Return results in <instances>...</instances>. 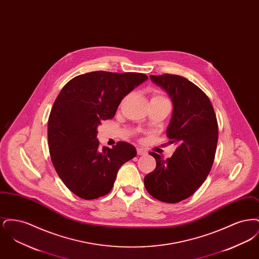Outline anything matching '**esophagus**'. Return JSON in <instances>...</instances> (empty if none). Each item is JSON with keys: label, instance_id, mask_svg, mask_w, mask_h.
I'll list each match as a JSON object with an SVG mask.
<instances>
[{"label": "esophagus", "instance_id": "esophagus-1", "mask_svg": "<svg viewBox=\"0 0 259 259\" xmlns=\"http://www.w3.org/2000/svg\"><path fill=\"white\" fill-rule=\"evenodd\" d=\"M137 153H138V155H146L148 152L144 148H137Z\"/></svg>", "mask_w": 259, "mask_h": 259}]
</instances>
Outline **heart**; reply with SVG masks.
Returning <instances> with one entry per match:
<instances>
[{
	"label": "heart",
	"instance_id": "obj_1",
	"mask_svg": "<svg viewBox=\"0 0 259 259\" xmlns=\"http://www.w3.org/2000/svg\"><path fill=\"white\" fill-rule=\"evenodd\" d=\"M164 97L161 95L160 93L159 92H157V91H155V92H153L152 93V96H151V100H163ZM150 100V101H151Z\"/></svg>",
	"mask_w": 259,
	"mask_h": 259
}]
</instances>
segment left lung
Here are the masks:
<instances>
[{"instance_id":"left-lung-1","label":"left lung","mask_w":259,"mask_h":259,"mask_svg":"<svg viewBox=\"0 0 259 259\" xmlns=\"http://www.w3.org/2000/svg\"><path fill=\"white\" fill-rule=\"evenodd\" d=\"M171 98L172 113L166 134L177 148L164 160L149 152L156 168L144 180L152 197L178 203L190 197L207 179L219 139V126L208 96L194 83L177 74L150 75Z\"/></svg>"}]
</instances>
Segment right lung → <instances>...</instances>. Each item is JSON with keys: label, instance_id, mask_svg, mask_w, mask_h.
<instances>
[{"label": "right lung", "instance_id": "1", "mask_svg": "<svg viewBox=\"0 0 259 259\" xmlns=\"http://www.w3.org/2000/svg\"><path fill=\"white\" fill-rule=\"evenodd\" d=\"M147 79L145 74L98 71L77 75L62 88L50 111L49 147L56 172L76 196L91 200L108 194L119 168L137 155L126 142L100 148L97 127Z\"/></svg>", "mask_w": 259, "mask_h": 259}]
</instances>
